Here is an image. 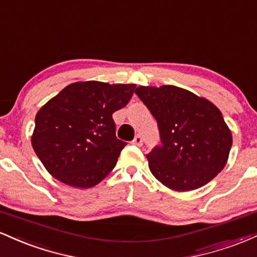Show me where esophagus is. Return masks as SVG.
<instances>
[{
    "instance_id": "1",
    "label": "esophagus",
    "mask_w": 257,
    "mask_h": 257,
    "mask_svg": "<svg viewBox=\"0 0 257 257\" xmlns=\"http://www.w3.org/2000/svg\"><path fill=\"white\" fill-rule=\"evenodd\" d=\"M143 135L141 134H138L137 137L134 138V140H133V144H134V145H137V146H141L143 145Z\"/></svg>"
}]
</instances>
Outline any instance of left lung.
<instances>
[{
  "instance_id": "1",
  "label": "left lung",
  "mask_w": 257,
  "mask_h": 257,
  "mask_svg": "<svg viewBox=\"0 0 257 257\" xmlns=\"http://www.w3.org/2000/svg\"><path fill=\"white\" fill-rule=\"evenodd\" d=\"M135 94L157 120L161 144L147 159L158 181L174 191H192L223 169L232 134L216 106L175 85H140Z\"/></svg>"
}]
</instances>
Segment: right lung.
Wrapping results in <instances>:
<instances>
[{"instance_id":"1","label":"right lung","mask_w":257,"mask_h":257,"mask_svg":"<svg viewBox=\"0 0 257 257\" xmlns=\"http://www.w3.org/2000/svg\"><path fill=\"white\" fill-rule=\"evenodd\" d=\"M135 87L77 82L41 107L31 143L55 179L89 188L108 175L126 145L116 137L112 113L131 101Z\"/></svg>"}]
</instances>
